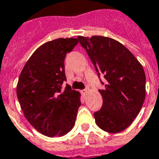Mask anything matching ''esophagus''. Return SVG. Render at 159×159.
I'll list each match as a JSON object with an SVG mask.
<instances>
[{
	"instance_id": "esophagus-1",
	"label": "esophagus",
	"mask_w": 159,
	"mask_h": 159,
	"mask_svg": "<svg viewBox=\"0 0 159 159\" xmlns=\"http://www.w3.org/2000/svg\"><path fill=\"white\" fill-rule=\"evenodd\" d=\"M88 92H89V90L87 89H85L82 90V94H83V96H86L87 93H88Z\"/></svg>"
}]
</instances>
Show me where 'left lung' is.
I'll return each instance as SVG.
<instances>
[{
    "instance_id": "left-lung-1",
    "label": "left lung",
    "mask_w": 159,
    "mask_h": 159,
    "mask_svg": "<svg viewBox=\"0 0 159 159\" xmlns=\"http://www.w3.org/2000/svg\"><path fill=\"white\" fill-rule=\"evenodd\" d=\"M77 38L98 75L103 74L106 79L104 89L99 90L103 105L93 114L95 123L104 131L119 133L133 123L144 103L143 67L126 47L112 38L101 36Z\"/></svg>"
}]
</instances>
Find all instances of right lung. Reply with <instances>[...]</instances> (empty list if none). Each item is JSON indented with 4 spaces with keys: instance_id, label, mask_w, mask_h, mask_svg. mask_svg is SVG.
Wrapping results in <instances>:
<instances>
[{
    "instance_id": "1",
    "label": "right lung",
    "mask_w": 159,
    "mask_h": 159,
    "mask_svg": "<svg viewBox=\"0 0 159 159\" xmlns=\"http://www.w3.org/2000/svg\"><path fill=\"white\" fill-rule=\"evenodd\" d=\"M78 43L76 38H59L40 46L24 66L17 84L23 113L38 132L62 136L72 129L81 106L80 93L66 81L65 58Z\"/></svg>"
}]
</instances>
